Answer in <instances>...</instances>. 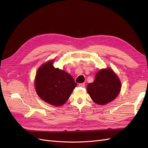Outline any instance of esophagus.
<instances>
[{
    "instance_id": "34e87169",
    "label": "esophagus",
    "mask_w": 148,
    "mask_h": 148,
    "mask_svg": "<svg viewBox=\"0 0 148 148\" xmlns=\"http://www.w3.org/2000/svg\"><path fill=\"white\" fill-rule=\"evenodd\" d=\"M78 86H80V87H84L85 86V84L84 83H80L78 84Z\"/></svg>"
}]
</instances>
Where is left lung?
Instances as JSON below:
<instances>
[{"mask_svg": "<svg viewBox=\"0 0 148 148\" xmlns=\"http://www.w3.org/2000/svg\"><path fill=\"white\" fill-rule=\"evenodd\" d=\"M120 80L110 68L101 69L95 76V82L89 83L87 92L91 99L99 105H105L114 100L121 90Z\"/></svg>", "mask_w": 148, "mask_h": 148, "instance_id": "1", "label": "left lung"}]
</instances>
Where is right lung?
<instances>
[{
    "label": "right lung",
    "instance_id": "obj_1",
    "mask_svg": "<svg viewBox=\"0 0 148 148\" xmlns=\"http://www.w3.org/2000/svg\"><path fill=\"white\" fill-rule=\"evenodd\" d=\"M53 62V60H49L40 66L34 79V87L42 101L59 107L69 99L77 84L71 75L55 68Z\"/></svg>",
    "mask_w": 148,
    "mask_h": 148
}]
</instances>
